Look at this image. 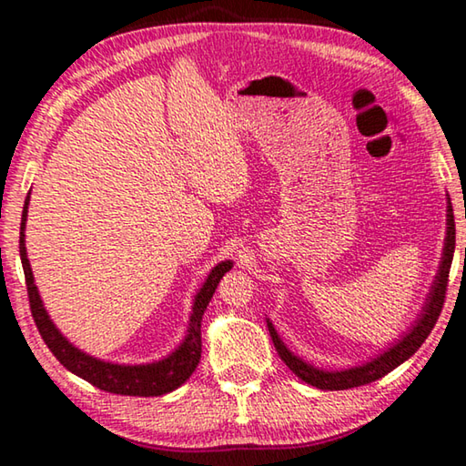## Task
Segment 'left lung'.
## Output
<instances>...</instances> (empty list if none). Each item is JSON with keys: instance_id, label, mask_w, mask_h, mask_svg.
Segmentation results:
<instances>
[{"instance_id": "8db88e82", "label": "left lung", "mask_w": 466, "mask_h": 466, "mask_svg": "<svg viewBox=\"0 0 466 466\" xmlns=\"http://www.w3.org/2000/svg\"><path fill=\"white\" fill-rule=\"evenodd\" d=\"M448 199V208H446V238H444V248H441V258H440V267L436 273V279H433L430 294L425 296V302L421 306V312L417 314V319L413 322V327L407 330V333L397 339L389 350H384L382 353H378L376 358L364 361V364L353 366V368H343V370H322L309 364V361L296 356L289 347L281 341V337L278 330H275L273 322L267 319V329H269L271 341L278 350L279 358L283 360L291 372H294L299 380H304L306 384L317 386L320 390H347L353 389V386H364L378 380V378L386 376L392 372L394 368L403 364L413 353L420 350L421 343L428 339L431 333L433 325L441 312V306H444V298H446V286H448V273H451V265H452V257H454V244H456V230H454V214H452V203L451 197Z\"/></svg>"}]
</instances>
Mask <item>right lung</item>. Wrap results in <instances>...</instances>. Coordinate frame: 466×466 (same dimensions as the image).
I'll return each instance as SVG.
<instances>
[{
	"mask_svg": "<svg viewBox=\"0 0 466 466\" xmlns=\"http://www.w3.org/2000/svg\"><path fill=\"white\" fill-rule=\"evenodd\" d=\"M28 203L30 193L25 201V209H22V224H20V258L22 267H25L26 275V288L30 298V310H33V319L38 327L43 341L53 351L69 372L84 378L100 390L113 392V394H129V397H160V394L172 392L178 389L180 384L187 382V378L195 372L197 364L201 360V319L203 312L208 310L209 299L214 296L219 279L224 278L226 271L232 269V261L218 263L214 269L209 271L208 279L195 294L191 317H188V327L185 339L180 341L175 351H170L167 358L149 361V364H115V361H105L90 356L69 341L67 337L61 335V330L55 327L49 312H46L41 294L35 283L33 269H30L28 252H26V218H28Z\"/></svg>",
	"mask_w": 466,
	"mask_h": 466,
	"instance_id": "right-lung-1",
	"label": "right lung"
}]
</instances>
